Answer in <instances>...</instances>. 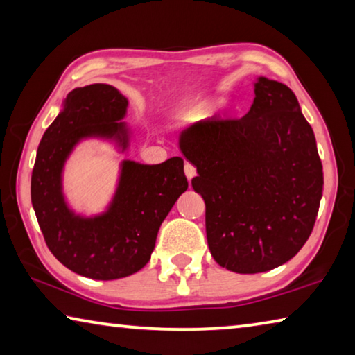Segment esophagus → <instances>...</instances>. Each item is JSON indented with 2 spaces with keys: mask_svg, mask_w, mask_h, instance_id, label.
I'll use <instances>...</instances> for the list:
<instances>
[{
  "mask_svg": "<svg viewBox=\"0 0 355 355\" xmlns=\"http://www.w3.org/2000/svg\"><path fill=\"white\" fill-rule=\"evenodd\" d=\"M184 173H186V177H188V180H191L192 177H196V167L189 164V163H186L184 164Z\"/></svg>",
  "mask_w": 355,
  "mask_h": 355,
  "instance_id": "1",
  "label": "esophagus"
}]
</instances>
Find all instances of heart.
Masks as SVG:
<instances>
[{
  "label": "heart",
  "instance_id": "b5f03b06",
  "mask_svg": "<svg viewBox=\"0 0 355 355\" xmlns=\"http://www.w3.org/2000/svg\"><path fill=\"white\" fill-rule=\"evenodd\" d=\"M208 106H209L208 101H203V103H199L197 106H194V107H192V111L189 112V119H196V117H199L200 114H203V111H205Z\"/></svg>",
  "mask_w": 355,
  "mask_h": 355
}]
</instances>
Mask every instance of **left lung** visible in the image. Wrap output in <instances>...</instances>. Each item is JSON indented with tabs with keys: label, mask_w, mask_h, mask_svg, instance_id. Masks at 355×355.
Wrapping results in <instances>:
<instances>
[{
	"label": "left lung",
	"mask_w": 355,
	"mask_h": 355,
	"mask_svg": "<svg viewBox=\"0 0 355 355\" xmlns=\"http://www.w3.org/2000/svg\"><path fill=\"white\" fill-rule=\"evenodd\" d=\"M249 112L207 120L180 135L199 175L208 248L238 274L266 272L297 254L313 230L322 164L310 123L290 87L260 76Z\"/></svg>",
	"instance_id": "1"
}]
</instances>
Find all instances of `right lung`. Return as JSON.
<instances>
[{"instance_id": "1", "label": "right lung", "mask_w": 355, "mask_h": 355, "mask_svg": "<svg viewBox=\"0 0 355 355\" xmlns=\"http://www.w3.org/2000/svg\"><path fill=\"white\" fill-rule=\"evenodd\" d=\"M128 100L110 84L76 87L42 136L31 177V202L51 254L84 277L114 280L142 269L173 203L188 189L183 158L161 164L125 159L110 207L84 218L69 208L62 192L64 164L78 142L112 141L125 152L130 130L122 119Z\"/></svg>"}]
</instances>
